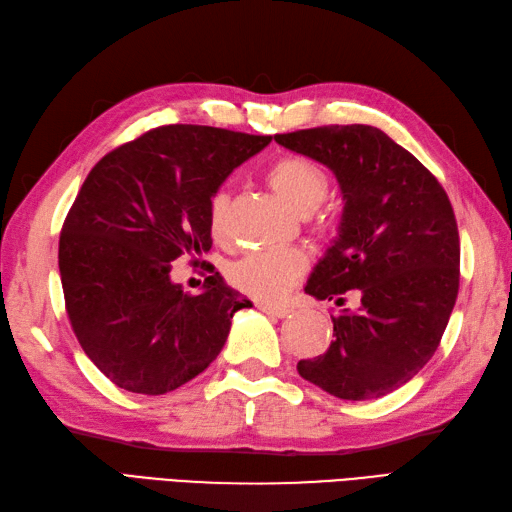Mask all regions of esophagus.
Masks as SVG:
<instances>
[{
	"mask_svg": "<svg viewBox=\"0 0 512 512\" xmlns=\"http://www.w3.org/2000/svg\"><path fill=\"white\" fill-rule=\"evenodd\" d=\"M260 310H263V313H267V315H273V317H289L291 315V308L289 306H271V304H263V302H258L256 304Z\"/></svg>",
	"mask_w": 512,
	"mask_h": 512,
	"instance_id": "34e87169",
	"label": "esophagus"
}]
</instances>
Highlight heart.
Segmentation results:
<instances>
[{
	"label": "heart",
	"instance_id": "heart-1",
	"mask_svg": "<svg viewBox=\"0 0 512 512\" xmlns=\"http://www.w3.org/2000/svg\"><path fill=\"white\" fill-rule=\"evenodd\" d=\"M267 184L295 213L308 215L326 202L330 178L319 162L304 156H284L265 173ZM228 195L215 191L208 199V230L215 241L228 234ZM306 269V256L295 247L256 249L230 267V280L241 291L265 302H276L297 282Z\"/></svg>",
	"mask_w": 512,
	"mask_h": 512
}]
</instances>
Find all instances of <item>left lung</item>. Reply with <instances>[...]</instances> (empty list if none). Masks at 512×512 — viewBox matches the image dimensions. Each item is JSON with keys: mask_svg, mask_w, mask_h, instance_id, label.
I'll use <instances>...</instances> for the list:
<instances>
[{"mask_svg": "<svg viewBox=\"0 0 512 512\" xmlns=\"http://www.w3.org/2000/svg\"><path fill=\"white\" fill-rule=\"evenodd\" d=\"M276 143L326 165L343 193L339 236L304 286L317 299L358 291L332 317L334 341L297 371L341 400L400 389L434 356L456 304L460 241L454 208L432 173L363 123L276 134Z\"/></svg>", "mask_w": 512, "mask_h": 512, "instance_id": "1", "label": "left lung"}]
</instances>
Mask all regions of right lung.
<instances>
[{"instance_id": "obj_1", "label": "right lung", "mask_w": 512, "mask_h": 512, "mask_svg": "<svg viewBox=\"0 0 512 512\" xmlns=\"http://www.w3.org/2000/svg\"><path fill=\"white\" fill-rule=\"evenodd\" d=\"M269 141L176 123L112 149L86 176L60 232L62 293L84 354L119 389L162 395L193 380L236 310L252 306L219 273L184 293L171 263L197 265L213 247L210 195Z\"/></svg>"}]
</instances>
